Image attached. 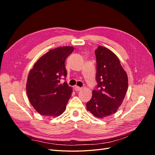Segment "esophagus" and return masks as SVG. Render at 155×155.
I'll list each match as a JSON object with an SVG mask.
<instances>
[{"label": "esophagus", "mask_w": 155, "mask_h": 155, "mask_svg": "<svg viewBox=\"0 0 155 155\" xmlns=\"http://www.w3.org/2000/svg\"><path fill=\"white\" fill-rule=\"evenodd\" d=\"M74 90L76 91H79L82 90V88L79 87H78V86H76V87H74Z\"/></svg>", "instance_id": "34e87169"}]
</instances>
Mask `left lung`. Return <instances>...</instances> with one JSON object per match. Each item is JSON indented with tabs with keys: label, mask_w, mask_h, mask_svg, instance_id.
I'll use <instances>...</instances> for the list:
<instances>
[{
	"label": "left lung",
	"mask_w": 155,
	"mask_h": 155,
	"mask_svg": "<svg viewBox=\"0 0 155 155\" xmlns=\"http://www.w3.org/2000/svg\"><path fill=\"white\" fill-rule=\"evenodd\" d=\"M98 90L92 91L87 109L98 118L116 113L122 104L128 88L127 74L116 55L104 46L95 50Z\"/></svg>",
	"instance_id": "1"
}]
</instances>
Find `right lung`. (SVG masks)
I'll list each match as a JSON object with an SVG mask.
<instances>
[{"mask_svg":"<svg viewBox=\"0 0 155 155\" xmlns=\"http://www.w3.org/2000/svg\"><path fill=\"white\" fill-rule=\"evenodd\" d=\"M73 46L49 50L37 61L28 76L26 94L30 104L41 115L62 114L72 93V88L60 79L67 76L64 61L73 52Z\"/></svg>","mask_w":155,"mask_h":155,"instance_id":"1","label":"right lung"}]
</instances>
